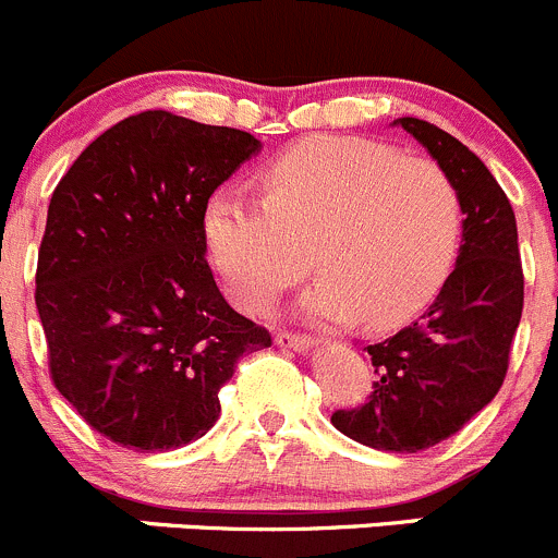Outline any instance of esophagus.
<instances>
[{"mask_svg":"<svg viewBox=\"0 0 558 558\" xmlns=\"http://www.w3.org/2000/svg\"><path fill=\"white\" fill-rule=\"evenodd\" d=\"M275 340H278V345L294 348V351H307V348L318 345V340H315V337L302 335V331H278V335H275Z\"/></svg>","mask_w":558,"mask_h":558,"instance_id":"34e87169","label":"esophagus"}]
</instances>
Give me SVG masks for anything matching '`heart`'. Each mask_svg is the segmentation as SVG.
<instances>
[{
  "mask_svg": "<svg viewBox=\"0 0 558 558\" xmlns=\"http://www.w3.org/2000/svg\"><path fill=\"white\" fill-rule=\"evenodd\" d=\"M459 189L440 165L364 137L315 134L264 174V196L218 194L205 232L234 300L267 307L315 269L307 294L320 318L391 329L446 283L461 243Z\"/></svg>",
  "mask_w": 558,
  "mask_h": 558,
  "instance_id": "b5f03b06",
  "label": "heart"
}]
</instances>
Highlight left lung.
Masks as SVG:
<instances>
[{
    "mask_svg": "<svg viewBox=\"0 0 558 558\" xmlns=\"http://www.w3.org/2000/svg\"><path fill=\"white\" fill-rule=\"evenodd\" d=\"M451 174L464 210L456 269L421 320L367 345L378 380L367 402L331 424L362 446L415 453L448 440L505 384L523 311L519 229L508 196L466 145L418 118H399Z\"/></svg>",
    "mask_w": 558,
    "mask_h": 558,
    "instance_id": "obj_1",
    "label": "left lung"
}]
</instances>
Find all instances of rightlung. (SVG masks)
<instances>
[{
	"label": "right lung",
	"instance_id": "add662e5",
	"mask_svg": "<svg viewBox=\"0 0 558 558\" xmlns=\"http://www.w3.org/2000/svg\"><path fill=\"white\" fill-rule=\"evenodd\" d=\"M258 148L240 129L145 110L99 134L50 196L35 278L48 373L118 446L202 437L240 356L272 345L205 258L207 199Z\"/></svg>",
	"mask_w": 558,
	"mask_h": 558
}]
</instances>
